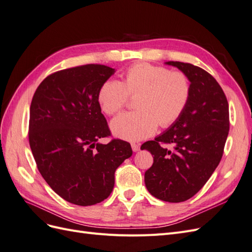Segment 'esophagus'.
<instances>
[{"instance_id":"1","label":"esophagus","mask_w":252,"mask_h":252,"mask_svg":"<svg viewBox=\"0 0 252 252\" xmlns=\"http://www.w3.org/2000/svg\"><path fill=\"white\" fill-rule=\"evenodd\" d=\"M131 148H132V150H133L134 152L139 151V150H140V144H135V143H132V144H131Z\"/></svg>"}]
</instances>
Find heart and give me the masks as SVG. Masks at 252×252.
<instances>
[{
    "mask_svg": "<svg viewBox=\"0 0 252 252\" xmlns=\"http://www.w3.org/2000/svg\"><path fill=\"white\" fill-rule=\"evenodd\" d=\"M138 111L121 113L111 122V130L118 138L136 142L146 139L158 125L168 127L185 111L190 97V84L180 71L150 64H136L125 73L124 83L107 80L97 94L105 113L119 112L128 102L129 94H140Z\"/></svg>",
    "mask_w": 252,
    "mask_h": 252,
    "instance_id": "1",
    "label": "heart"
}]
</instances>
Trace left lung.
Segmentation results:
<instances>
[{"label": "left lung", "mask_w": 252, "mask_h": 252, "mask_svg": "<svg viewBox=\"0 0 252 252\" xmlns=\"http://www.w3.org/2000/svg\"><path fill=\"white\" fill-rule=\"evenodd\" d=\"M165 64L179 68L189 80V102L177 122L141 149L154 157L145 172L150 194L180 203L199 191L222 158L229 132V106L223 89L207 71L189 63ZM168 143L170 150L164 146Z\"/></svg>", "instance_id": "obj_1"}]
</instances>
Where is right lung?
Segmentation results:
<instances>
[{"instance_id": "add662e5", "label": "right lung", "mask_w": 252, "mask_h": 252, "mask_svg": "<svg viewBox=\"0 0 252 252\" xmlns=\"http://www.w3.org/2000/svg\"><path fill=\"white\" fill-rule=\"evenodd\" d=\"M116 72L88 64L52 73L30 105L29 145L40 173L51 189L71 204L90 206L110 195L114 172L130 158V144L112 140L97 94Z\"/></svg>"}]
</instances>
